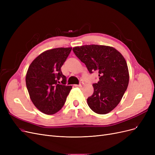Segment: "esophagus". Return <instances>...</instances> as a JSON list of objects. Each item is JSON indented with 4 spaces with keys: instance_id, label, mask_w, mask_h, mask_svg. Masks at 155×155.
I'll return each instance as SVG.
<instances>
[{
    "instance_id": "obj_1",
    "label": "esophagus",
    "mask_w": 155,
    "mask_h": 155,
    "mask_svg": "<svg viewBox=\"0 0 155 155\" xmlns=\"http://www.w3.org/2000/svg\"><path fill=\"white\" fill-rule=\"evenodd\" d=\"M83 85H84V83H79V85H78L77 86L79 87H82Z\"/></svg>"
}]
</instances>
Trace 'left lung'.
<instances>
[{
  "label": "left lung",
  "instance_id": "8db88e82",
  "mask_svg": "<svg viewBox=\"0 0 155 155\" xmlns=\"http://www.w3.org/2000/svg\"><path fill=\"white\" fill-rule=\"evenodd\" d=\"M72 50L89 72L99 73V81L92 85L93 94L87 98L88 105L97 114L109 113L118 105L128 87L129 70L124 56L105 45H83Z\"/></svg>",
  "mask_w": 155,
  "mask_h": 155
}]
</instances>
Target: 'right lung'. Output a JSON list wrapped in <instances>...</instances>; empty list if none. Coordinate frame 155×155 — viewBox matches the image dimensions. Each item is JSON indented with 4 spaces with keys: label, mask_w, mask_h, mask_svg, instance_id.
<instances>
[{
    "label": "right lung",
    "mask_w": 155,
    "mask_h": 155,
    "mask_svg": "<svg viewBox=\"0 0 155 155\" xmlns=\"http://www.w3.org/2000/svg\"><path fill=\"white\" fill-rule=\"evenodd\" d=\"M71 50L70 47L46 50L28 69L26 84L30 99L44 114H54L61 110L72 89L66 85L67 78L61 70Z\"/></svg>",
    "instance_id": "add662e5"
}]
</instances>
